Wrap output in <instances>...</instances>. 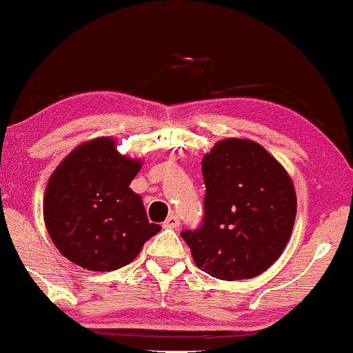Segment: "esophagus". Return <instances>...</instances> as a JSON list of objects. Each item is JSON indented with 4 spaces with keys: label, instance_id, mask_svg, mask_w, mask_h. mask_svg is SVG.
<instances>
[{
    "label": "esophagus",
    "instance_id": "1",
    "mask_svg": "<svg viewBox=\"0 0 353 353\" xmlns=\"http://www.w3.org/2000/svg\"><path fill=\"white\" fill-rule=\"evenodd\" d=\"M163 227L165 228H178L180 227V219H178V215H168V219L165 220V223H163Z\"/></svg>",
    "mask_w": 353,
    "mask_h": 353
}]
</instances>
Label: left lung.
Returning a JSON list of instances; mask_svg holds the SVG:
<instances>
[{"label":"left lung","mask_w":353,"mask_h":353,"mask_svg":"<svg viewBox=\"0 0 353 353\" xmlns=\"http://www.w3.org/2000/svg\"><path fill=\"white\" fill-rule=\"evenodd\" d=\"M203 220L181 236L200 270L220 280L253 279L282 255L295 223L290 176L263 146L219 141L201 161Z\"/></svg>","instance_id":"1"}]
</instances>
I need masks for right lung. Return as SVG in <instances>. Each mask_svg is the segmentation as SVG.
<instances>
[{
  "label": "right lung",
  "mask_w": 353,
  "mask_h": 353,
  "mask_svg": "<svg viewBox=\"0 0 353 353\" xmlns=\"http://www.w3.org/2000/svg\"><path fill=\"white\" fill-rule=\"evenodd\" d=\"M140 166L105 137L74 148L54 170L43 216L70 262L93 272L118 270L160 232V225L148 221L141 196L130 190Z\"/></svg>",
  "instance_id": "1"
}]
</instances>
